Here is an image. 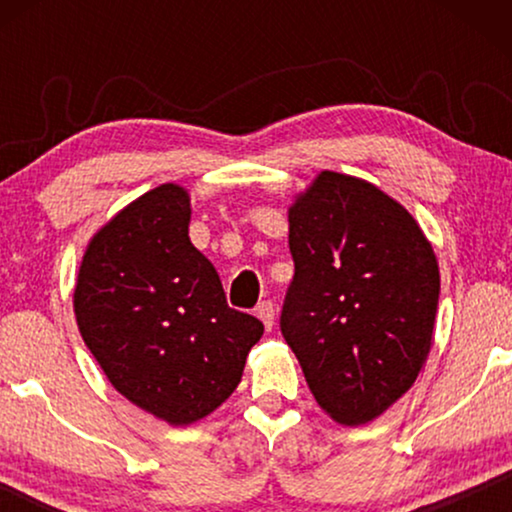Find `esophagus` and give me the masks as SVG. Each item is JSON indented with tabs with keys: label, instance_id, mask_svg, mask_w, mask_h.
Here are the masks:
<instances>
[{
	"label": "esophagus",
	"instance_id": "obj_1",
	"mask_svg": "<svg viewBox=\"0 0 512 512\" xmlns=\"http://www.w3.org/2000/svg\"><path fill=\"white\" fill-rule=\"evenodd\" d=\"M256 317L261 319L263 326L270 331V328L275 326V305H272L270 300H263V303L256 307Z\"/></svg>",
	"mask_w": 512,
	"mask_h": 512
}]
</instances>
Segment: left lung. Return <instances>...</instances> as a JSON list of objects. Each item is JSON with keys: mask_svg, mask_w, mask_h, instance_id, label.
I'll use <instances>...</instances> for the list:
<instances>
[{"mask_svg": "<svg viewBox=\"0 0 512 512\" xmlns=\"http://www.w3.org/2000/svg\"><path fill=\"white\" fill-rule=\"evenodd\" d=\"M296 275L282 333L319 408L359 426L387 412L431 352L440 270L408 209L324 170L289 207Z\"/></svg>", "mask_w": 512, "mask_h": 512, "instance_id": "1", "label": "left lung"}]
</instances>
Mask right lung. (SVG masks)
I'll use <instances>...</instances> for the list:
<instances>
[{
    "instance_id": "1",
    "label": "right lung",
    "mask_w": 512,
    "mask_h": 512,
    "mask_svg": "<svg viewBox=\"0 0 512 512\" xmlns=\"http://www.w3.org/2000/svg\"><path fill=\"white\" fill-rule=\"evenodd\" d=\"M188 223L184 186L151 188L90 237L74 286L76 324L107 380L170 426L212 415L263 335L261 321L228 307Z\"/></svg>"
}]
</instances>
